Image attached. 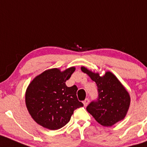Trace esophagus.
I'll return each mask as SVG.
<instances>
[{
	"instance_id": "esophagus-1",
	"label": "esophagus",
	"mask_w": 147,
	"mask_h": 147,
	"mask_svg": "<svg viewBox=\"0 0 147 147\" xmlns=\"http://www.w3.org/2000/svg\"><path fill=\"white\" fill-rule=\"evenodd\" d=\"M89 102H90V100L88 99V98H86V99L83 101V103H84V106H87L88 104L89 103Z\"/></svg>"
}]
</instances>
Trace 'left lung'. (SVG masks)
Segmentation results:
<instances>
[{
    "mask_svg": "<svg viewBox=\"0 0 147 147\" xmlns=\"http://www.w3.org/2000/svg\"><path fill=\"white\" fill-rule=\"evenodd\" d=\"M97 86L98 97L92 101L86 109L102 126L111 127L126 116L130 105V96L125 88L112 72H107L100 77L98 73L81 67Z\"/></svg>",
    "mask_w": 147,
    "mask_h": 147,
    "instance_id": "obj_1",
    "label": "left lung"
}]
</instances>
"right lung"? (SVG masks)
<instances>
[{
  "label": "right lung",
  "instance_id": "add662e5",
  "mask_svg": "<svg viewBox=\"0 0 147 147\" xmlns=\"http://www.w3.org/2000/svg\"><path fill=\"white\" fill-rule=\"evenodd\" d=\"M75 70V67L63 72L50 69L29 84L25 94L26 105L38 124L49 129H59L70 121L75 109L84 106L77 98V86L66 85Z\"/></svg>",
  "mask_w": 147,
  "mask_h": 147
}]
</instances>
